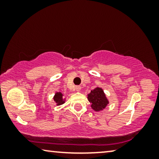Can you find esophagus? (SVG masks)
Returning <instances> with one entry per match:
<instances>
[{"label":"esophagus","mask_w":159,"mask_h":159,"mask_svg":"<svg viewBox=\"0 0 159 159\" xmlns=\"http://www.w3.org/2000/svg\"><path fill=\"white\" fill-rule=\"evenodd\" d=\"M76 90L77 92H80V90H81V87L80 86H76Z\"/></svg>","instance_id":"esophagus-1"}]
</instances>
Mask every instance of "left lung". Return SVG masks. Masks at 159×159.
<instances>
[{
	"mask_svg": "<svg viewBox=\"0 0 159 159\" xmlns=\"http://www.w3.org/2000/svg\"><path fill=\"white\" fill-rule=\"evenodd\" d=\"M88 99L91 104L90 107L92 109L98 112L105 109L109 103L103 89L99 87H96L88 94Z\"/></svg>",
	"mask_w": 159,
	"mask_h": 159,
	"instance_id": "left-lung-1",
	"label": "left lung"
}]
</instances>
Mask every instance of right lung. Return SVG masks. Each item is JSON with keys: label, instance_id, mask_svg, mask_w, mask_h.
Returning a JSON list of instances; mask_svg holds the SVG:
<instances>
[{"label": "right lung", "instance_id": "add662e5", "mask_svg": "<svg viewBox=\"0 0 159 159\" xmlns=\"http://www.w3.org/2000/svg\"><path fill=\"white\" fill-rule=\"evenodd\" d=\"M53 100L57 104V106H60L65 103L66 97H64V94L60 92H56L53 97Z\"/></svg>", "mask_w": 159, "mask_h": 159}]
</instances>
